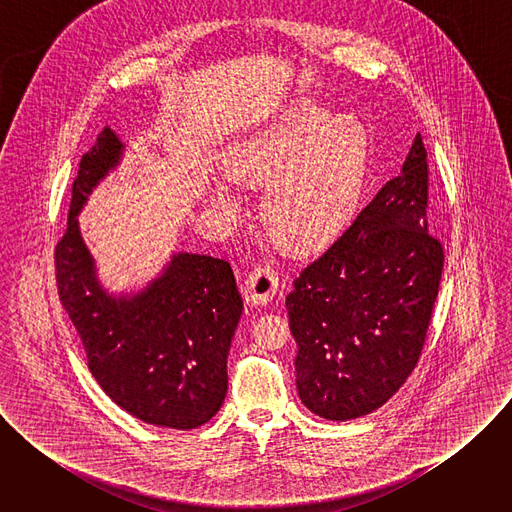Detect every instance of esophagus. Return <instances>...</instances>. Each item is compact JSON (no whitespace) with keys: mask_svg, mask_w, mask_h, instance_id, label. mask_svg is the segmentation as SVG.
<instances>
[{"mask_svg":"<svg viewBox=\"0 0 512 512\" xmlns=\"http://www.w3.org/2000/svg\"><path fill=\"white\" fill-rule=\"evenodd\" d=\"M277 291H279V275L269 265H257L245 281V294L253 306L267 304Z\"/></svg>","mask_w":512,"mask_h":512,"instance_id":"esophagus-1","label":"esophagus"}]
</instances>
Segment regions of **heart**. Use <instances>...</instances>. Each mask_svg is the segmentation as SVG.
<instances>
[{
  "instance_id": "heart-1",
  "label": "heart",
  "mask_w": 512,
  "mask_h": 512,
  "mask_svg": "<svg viewBox=\"0 0 512 512\" xmlns=\"http://www.w3.org/2000/svg\"><path fill=\"white\" fill-rule=\"evenodd\" d=\"M367 133L352 117L312 103L233 139L221 154L225 174L239 182H269L263 214L285 247L310 249L334 237L352 216L367 180ZM210 204L235 210L227 182L204 188Z\"/></svg>"
}]
</instances>
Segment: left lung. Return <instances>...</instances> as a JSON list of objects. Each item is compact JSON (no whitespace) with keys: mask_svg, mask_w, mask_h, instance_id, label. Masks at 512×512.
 Returning <instances> with one entry per match:
<instances>
[{"mask_svg":"<svg viewBox=\"0 0 512 512\" xmlns=\"http://www.w3.org/2000/svg\"><path fill=\"white\" fill-rule=\"evenodd\" d=\"M425 208L427 152L417 133L401 174L296 277L285 308L298 395L312 413L362 417L411 375L444 269Z\"/></svg>","mask_w":512,"mask_h":512,"instance_id":"obj_1","label":"left lung"}]
</instances>
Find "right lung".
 <instances>
[{
    "instance_id": "right-lung-1",
    "label": "right lung",
    "mask_w": 512,
    "mask_h": 512,
    "mask_svg": "<svg viewBox=\"0 0 512 512\" xmlns=\"http://www.w3.org/2000/svg\"><path fill=\"white\" fill-rule=\"evenodd\" d=\"M123 152L119 135L105 127L79 164L66 233L54 251L58 296L93 377L121 409L158 427L194 429L225 403L243 300L227 261L182 251L143 289L109 294L77 216Z\"/></svg>"
}]
</instances>
